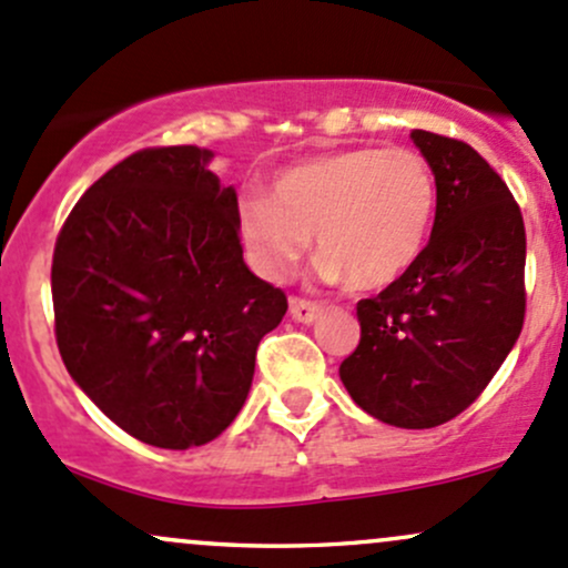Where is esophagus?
Segmentation results:
<instances>
[{"label": "esophagus", "instance_id": "esophagus-1", "mask_svg": "<svg viewBox=\"0 0 568 568\" xmlns=\"http://www.w3.org/2000/svg\"><path fill=\"white\" fill-rule=\"evenodd\" d=\"M322 314V306L314 301H306V297H290V316L295 322H303V325H311L316 316Z\"/></svg>", "mask_w": 568, "mask_h": 568}]
</instances>
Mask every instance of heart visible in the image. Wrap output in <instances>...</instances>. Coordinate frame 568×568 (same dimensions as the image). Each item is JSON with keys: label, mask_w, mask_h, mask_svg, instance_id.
Wrapping results in <instances>:
<instances>
[{"label": "heart", "mask_w": 568, "mask_h": 568, "mask_svg": "<svg viewBox=\"0 0 568 568\" xmlns=\"http://www.w3.org/2000/svg\"><path fill=\"white\" fill-rule=\"evenodd\" d=\"M428 160L412 149H344L284 168L267 197L241 203V237L273 282L295 273L316 233L327 282L357 290L398 282L419 260L436 216Z\"/></svg>", "instance_id": "heart-1"}]
</instances>
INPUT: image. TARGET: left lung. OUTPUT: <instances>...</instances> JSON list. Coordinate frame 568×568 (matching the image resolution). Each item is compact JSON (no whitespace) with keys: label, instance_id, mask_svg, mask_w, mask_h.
Here are the masks:
<instances>
[{"label":"left lung","instance_id":"obj_1","mask_svg":"<svg viewBox=\"0 0 568 568\" xmlns=\"http://www.w3.org/2000/svg\"><path fill=\"white\" fill-rule=\"evenodd\" d=\"M436 175L419 260L357 303L359 344L338 374L395 428H436L479 398L526 320V224L501 175L457 138L414 130Z\"/></svg>","mask_w":568,"mask_h":568}]
</instances>
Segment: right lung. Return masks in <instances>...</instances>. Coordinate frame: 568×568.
<instances>
[{
	"label": "right lung",
	"instance_id": "1",
	"mask_svg": "<svg viewBox=\"0 0 568 568\" xmlns=\"http://www.w3.org/2000/svg\"><path fill=\"white\" fill-rule=\"evenodd\" d=\"M211 151L154 145L87 189L57 237L53 333L78 387L138 442L209 444L243 408L286 295L243 262Z\"/></svg>",
	"mask_w": 568,
	"mask_h": 568
}]
</instances>
